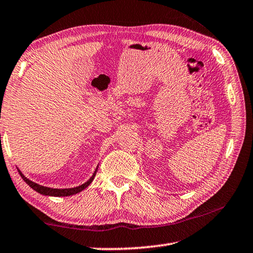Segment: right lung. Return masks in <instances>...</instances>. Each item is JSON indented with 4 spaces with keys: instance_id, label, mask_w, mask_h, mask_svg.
Segmentation results:
<instances>
[{
    "instance_id": "right-lung-1",
    "label": "right lung",
    "mask_w": 253,
    "mask_h": 253,
    "mask_svg": "<svg viewBox=\"0 0 253 253\" xmlns=\"http://www.w3.org/2000/svg\"><path fill=\"white\" fill-rule=\"evenodd\" d=\"M97 170H98V167H97V169H95V171L93 172V174H92V177L87 180L86 182L81 184V186H78L74 188H64V189H57V188L45 187V186H42V184H38L34 181H31V180L25 177V174H23L22 172L18 169L20 175H21V178L23 179V181H25L28 186L33 188L35 191L39 192V194H42L43 196H53V197H66V196H72V195H75V194H79V192H81L82 190L85 189V188L89 186L92 181H93L95 173H97Z\"/></svg>"
}]
</instances>
